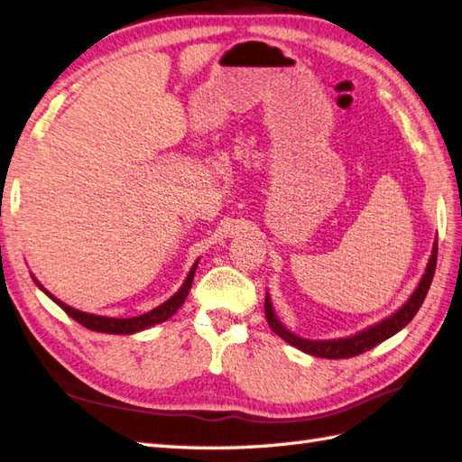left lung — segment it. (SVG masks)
Here are the masks:
<instances>
[{"instance_id":"obj_1","label":"left lung","mask_w":462,"mask_h":462,"mask_svg":"<svg viewBox=\"0 0 462 462\" xmlns=\"http://www.w3.org/2000/svg\"><path fill=\"white\" fill-rule=\"evenodd\" d=\"M435 266H437V243L433 247V254L429 259L427 271L423 274L421 282H419L417 291L413 292L411 299L407 300L402 310H397L393 316H389L387 320L379 322L367 330L356 334L352 337H344V340H324V342H314V340H304V337L294 336L292 332L286 330V328L276 320V316L273 312V304L271 299L266 296L264 299V314H266V322H269L271 330L274 334H279L284 342H289L291 346L299 347V350L316 356V357H328V360H344V357H354L360 356L367 350H372L377 344H382L387 337H392L397 334L402 328H405L409 322L413 320V316L417 310L421 309V304L425 300V296L429 292V286L433 282V274H435Z\"/></svg>"}]
</instances>
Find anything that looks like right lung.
Masks as SVG:
<instances>
[{"label": "right lung", "instance_id": "add662e5", "mask_svg": "<svg viewBox=\"0 0 462 462\" xmlns=\"http://www.w3.org/2000/svg\"><path fill=\"white\" fill-rule=\"evenodd\" d=\"M196 266H198V263L193 264V269L189 271L186 282H183L181 289L176 294H173L170 300L160 304L158 309H153V310L142 314V316H134V318H106V316H95V314L75 310V309H70V306H67L65 302H60L59 299H55L53 294H49L35 279L33 281L41 286V291H45L51 296V299H53L60 306V309H63L70 318H73V320H77L79 324H83L85 328H88V330L105 332V334H134V332H140V330H146V328H150L153 324H160L163 320H168L170 316L178 312V309L189 294L193 274H196Z\"/></svg>", "mask_w": 462, "mask_h": 462}]
</instances>
